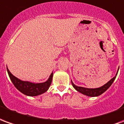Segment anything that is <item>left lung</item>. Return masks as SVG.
Segmentation results:
<instances>
[{
	"instance_id": "left-lung-1",
	"label": "left lung",
	"mask_w": 124,
	"mask_h": 124,
	"mask_svg": "<svg viewBox=\"0 0 124 124\" xmlns=\"http://www.w3.org/2000/svg\"><path fill=\"white\" fill-rule=\"evenodd\" d=\"M119 70V69H118ZM117 70V72H118ZM117 72L116 76L111 79V80H109L107 83H106L104 85L101 86L100 87L98 88H93V89H90V88H85V87H79L75 85L74 83L72 82L71 83L73 87H74L78 92H80L82 94L85 95L87 96H89V97H96V96H99L100 95H101L103 93L106 92V90L111 85V84L113 83L114 81L115 80V79L116 78L117 74Z\"/></svg>"
}]
</instances>
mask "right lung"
I'll list each match as a JSON object with an SVG mask.
<instances>
[{
    "instance_id": "1",
    "label": "right lung",
    "mask_w": 124,
    "mask_h": 124,
    "mask_svg": "<svg viewBox=\"0 0 124 124\" xmlns=\"http://www.w3.org/2000/svg\"><path fill=\"white\" fill-rule=\"evenodd\" d=\"M7 69L8 74L9 75L10 80L13 82L14 85L19 92L28 96H37L46 92L49 88L51 84L53 73L50 75L48 80L44 83H31L29 81H24L19 79L15 76H14L10 71Z\"/></svg>"
}]
</instances>
